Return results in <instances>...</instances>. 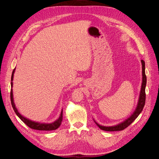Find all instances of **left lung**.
I'll return each mask as SVG.
<instances>
[{
  "label": "left lung",
  "mask_w": 159,
  "mask_h": 159,
  "mask_svg": "<svg viewBox=\"0 0 159 159\" xmlns=\"http://www.w3.org/2000/svg\"><path fill=\"white\" fill-rule=\"evenodd\" d=\"M141 64H142V84H141V88L140 91V94H139V98L138 100V103L137 105L136 109H134V112L131 114V116L126 119L125 121L123 122L119 123V124L113 126H103L101 125L98 124L94 120V122L95 124L99 127L102 130L105 131H122V130L125 129L126 127H127L129 125H131L135 119L139 116V114L141 113L143 111V109L145 106V98H146V95H145V87L147 84V77L145 75V61L143 60H141Z\"/></svg>",
  "instance_id": "left-lung-1"
}]
</instances>
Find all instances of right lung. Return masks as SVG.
Instances as JSON below:
<instances>
[{"label":"right lung","instance_id":"right-lung-1","mask_svg":"<svg viewBox=\"0 0 159 159\" xmlns=\"http://www.w3.org/2000/svg\"><path fill=\"white\" fill-rule=\"evenodd\" d=\"M15 71V68L14 69L12 76H11V104L12 108L14 111V112L17 115V116L20 118L22 121L25 123L27 126L29 127L31 129H35V130H39V131H52V130H56L58 128L62 121V119H63V109H62L59 118L54 122H52L50 123H39L36 121H33L32 120L27 119L26 117H24L20 113L18 112L17 108L16 107V105L14 102V98H13V91H12V86H13V78H14V74Z\"/></svg>","mask_w":159,"mask_h":159}]
</instances>
